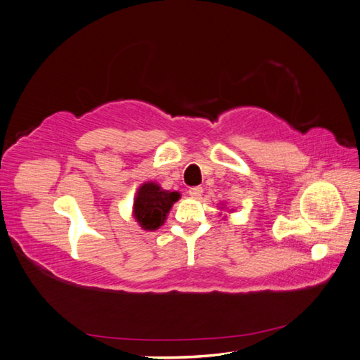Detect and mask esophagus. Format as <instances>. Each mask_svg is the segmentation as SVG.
Returning a JSON list of instances; mask_svg holds the SVG:
<instances>
[{"instance_id":"obj_1","label":"esophagus","mask_w":360,"mask_h":360,"mask_svg":"<svg viewBox=\"0 0 360 360\" xmlns=\"http://www.w3.org/2000/svg\"><path fill=\"white\" fill-rule=\"evenodd\" d=\"M201 194H203V188L201 186H194V188H189V195L194 197V198H200Z\"/></svg>"}]
</instances>
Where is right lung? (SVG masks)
I'll return each mask as SVG.
<instances>
[{"mask_svg":"<svg viewBox=\"0 0 360 360\" xmlns=\"http://www.w3.org/2000/svg\"><path fill=\"white\" fill-rule=\"evenodd\" d=\"M180 198L179 192L162 189L155 183H145L134 200V217L145 231H155L165 223L171 206Z\"/></svg>","mask_w":360,"mask_h":360,"instance_id":"right-lung-1","label":"right lung"}]
</instances>
